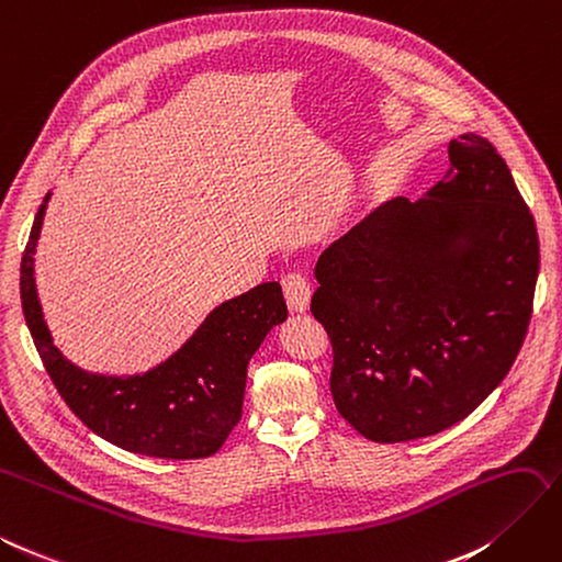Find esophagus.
I'll return each instance as SVG.
<instances>
[{"mask_svg": "<svg viewBox=\"0 0 562 562\" xmlns=\"http://www.w3.org/2000/svg\"><path fill=\"white\" fill-rule=\"evenodd\" d=\"M281 285H283V295H285L288 307L295 312H305L310 307L312 283L305 274H302V271H288Z\"/></svg>", "mask_w": 562, "mask_h": 562, "instance_id": "1", "label": "esophagus"}]
</instances>
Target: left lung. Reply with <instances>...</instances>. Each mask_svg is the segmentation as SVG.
I'll use <instances>...</instances> for the list:
<instances>
[{"label": "left lung", "mask_w": 562, "mask_h": 562, "mask_svg": "<svg viewBox=\"0 0 562 562\" xmlns=\"http://www.w3.org/2000/svg\"><path fill=\"white\" fill-rule=\"evenodd\" d=\"M449 162L428 199L378 207L314 269L333 402L371 442L437 435L473 414L532 318L539 236L506 160L463 134Z\"/></svg>", "instance_id": "obj_1"}]
</instances>
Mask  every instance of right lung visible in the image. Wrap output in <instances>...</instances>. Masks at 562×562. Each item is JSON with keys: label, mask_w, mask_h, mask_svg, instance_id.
<instances>
[{"label": "right lung", "mask_w": 562, "mask_h": 562, "mask_svg": "<svg viewBox=\"0 0 562 562\" xmlns=\"http://www.w3.org/2000/svg\"><path fill=\"white\" fill-rule=\"evenodd\" d=\"M47 201L49 193L21 260V302L58 394L89 430L125 451L175 461L215 453L240 420L250 357L288 316L281 285L267 281L222 302L179 352L144 375L87 373L56 350L37 300L33 255Z\"/></svg>", "instance_id": "1"}]
</instances>
